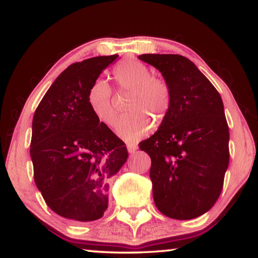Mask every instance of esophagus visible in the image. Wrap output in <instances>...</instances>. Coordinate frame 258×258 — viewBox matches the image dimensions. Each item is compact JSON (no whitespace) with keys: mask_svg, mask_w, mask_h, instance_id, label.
<instances>
[{"mask_svg":"<svg viewBox=\"0 0 258 258\" xmlns=\"http://www.w3.org/2000/svg\"><path fill=\"white\" fill-rule=\"evenodd\" d=\"M127 151H128L130 154H134L138 151V146L133 145V144H130V145H127Z\"/></svg>","mask_w":258,"mask_h":258,"instance_id":"1","label":"esophagus"}]
</instances>
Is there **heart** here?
<instances>
[{
    "instance_id": "b5f03b06",
    "label": "heart",
    "mask_w": 258,
    "mask_h": 258,
    "mask_svg": "<svg viewBox=\"0 0 258 258\" xmlns=\"http://www.w3.org/2000/svg\"><path fill=\"white\" fill-rule=\"evenodd\" d=\"M113 78L121 89L131 90L130 112L120 117L116 132L128 142L139 141L153 128L152 118L161 122L170 107V88L166 81L152 76V71L137 60H126L113 69ZM87 102L94 116L107 126L113 125L116 111L112 91L105 80L97 79L88 90Z\"/></svg>"
}]
</instances>
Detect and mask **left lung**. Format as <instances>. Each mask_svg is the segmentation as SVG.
I'll return each instance as SVG.
<instances>
[{
    "label": "left lung",
    "mask_w": 258,
    "mask_h": 258,
    "mask_svg": "<svg viewBox=\"0 0 258 258\" xmlns=\"http://www.w3.org/2000/svg\"><path fill=\"white\" fill-rule=\"evenodd\" d=\"M170 88V107L159 130L139 144L151 156L154 203L162 214L190 220L211 210L229 163L224 103L197 66L178 54H142Z\"/></svg>",
    "instance_id": "obj_1"
}]
</instances>
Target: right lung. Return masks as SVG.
I'll list each match as a JSON object with an SVG mask.
<instances>
[{"label":"right lung","instance_id":"add662e5","mask_svg":"<svg viewBox=\"0 0 258 258\" xmlns=\"http://www.w3.org/2000/svg\"><path fill=\"white\" fill-rule=\"evenodd\" d=\"M118 57L75 62L57 76L34 112L30 155L34 182L53 212L73 221L102 218L109 180L128 157L124 142L91 112L87 94Z\"/></svg>","mask_w":258,"mask_h":258}]
</instances>
